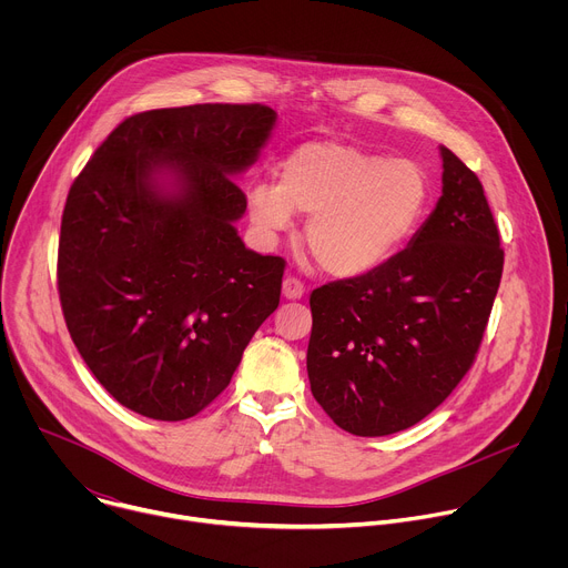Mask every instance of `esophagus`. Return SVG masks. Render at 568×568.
<instances>
[{"label": "esophagus", "mask_w": 568, "mask_h": 568, "mask_svg": "<svg viewBox=\"0 0 568 568\" xmlns=\"http://www.w3.org/2000/svg\"><path fill=\"white\" fill-rule=\"evenodd\" d=\"M303 294H305V287H303V283H301L298 278L287 276V278L283 281V296H285V298L296 301V298H301Z\"/></svg>", "instance_id": "obj_1"}]
</instances>
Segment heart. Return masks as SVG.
Listing matches in <instances>:
<instances>
[{"instance_id":"heart-1","label":"heart","mask_w":568,"mask_h":568,"mask_svg":"<svg viewBox=\"0 0 568 568\" xmlns=\"http://www.w3.org/2000/svg\"><path fill=\"white\" fill-rule=\"evenodd\" d=\"M432 202L427 171L346 141H307L281 164L278 184L250 189L252 222L267 235L310 215L307 250L328 274L362 276L390 261L418 231Z\"/></svg>"}]
</instances>
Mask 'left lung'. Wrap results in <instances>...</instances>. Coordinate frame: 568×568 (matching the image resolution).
I'll return each mask as SVG.
<instances>
[{
	"label": "left lung",
	"instance_id": "1",
	"mask_svg": "<svg viewBox=\"0 0 568 568\" xmlns=\"http://www.w3.org/2000/svg\"><path fill=\"white\" fill-rule=\"evenodd\" d=\"M440 156L443 195L409 247L310 294V388L355 436L409 429L445 402L474 364L501 283L483 186L449 148Z\"/></svg>",
	"mask_w": 568,
	"mask_h": 568
}]
</instances>
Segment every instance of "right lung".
Returning a JSON list of instances; mask_svg holds the SVG:
<instances>
[{
    "label": "right lung",
    "instance_id": "1",
    "mask_svg": "<svg viewBox=\"0 0 568 568\" xmlns=\"http://www.w3.org/2000/svg\"><path fill=\"white\" fill-rule=\"evenodd\" d=\"M276 125L261 103L128 116L67 195L58 292L69 335L134 414L193 418L229 386L278 307L285 261L245 247L235 175Z\"/></svg>",
    "mask_w": 568,
    "mask_h": 568
}]
</instances>
